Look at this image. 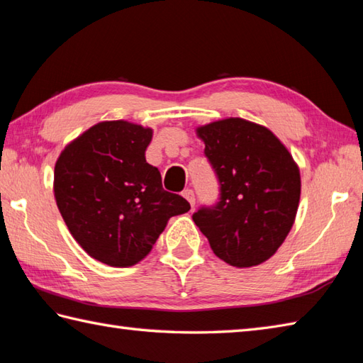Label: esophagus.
<instances>
[{"instance_id":"esophagus-1","label":"esophagus","mask_w":363,"mask_h":363,"mask_svg":"<svg viewBox=\"0 0 363 363\" xmlns=\"http://www.w3.org/2000/svg\"><path fill=\"white\" fill-rule=\"evenodd\" d=\"M182 196L187 199V201H189V204H190L191 207H194V206H195V194H194V190H190V189H186V190H184V191H182Z\"/></svg>"}]
</instances>
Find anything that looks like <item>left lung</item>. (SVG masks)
<instances>
[{
  "instance_id": "left-lung-1",
  "label": "left lung",
  "mask_w": 363,
  "mask_h": 363,
  "mask_svg": "<svg viewBox=\"0 0 363 363\" xmlns=\"http://www.w3.org/2000/svg\"><path fill=\"white\" fill-rule=\"evenodd\" d=\"M218 174L220 203L194 213L195 225L221 260L237 268L274 256L295 223L299 167L268 128L240 117L196 128Z\"/></svg>"
}]
</instances>
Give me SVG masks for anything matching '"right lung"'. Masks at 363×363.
I'll return each instance as SVG.
<instances>
[{"label":"right lung","mask_w":363,"mask_h":363,"mask_svg":"<svg viewBox=\"0 0 363 363\" xmlns=\"http://www.w3.org/2000/svg\"><path fill=\"white\" fill-rule=\"evenodd\" d=\"M152 129L126 120L99 121L60 151L54 199L70 234L90 257L133 267L152 250L168 220L190 211L162 189L145 151Z\"/></svg>","instance_id":"1"}]
</instances>
